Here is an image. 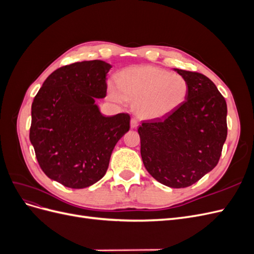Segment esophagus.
Listing matches in <instances>:
<instances>
[{
    "instance_id": "34e87169",
    "label": "esophagus",
    "mask_w": 254,
    "mask_h": 254,
    "mask_svg": "<svg viewBox=\"0 0 254 254\" xmlns=\"http://www.w3.org/2000/svg\"><path fill=\"white\" fill-rule=\"evenodd\" d=\"M130 126H131L132 129H135L137 126H139V122H137V120H135V119H132L131 121H130Z\"/></svg>"
}]
</instances>
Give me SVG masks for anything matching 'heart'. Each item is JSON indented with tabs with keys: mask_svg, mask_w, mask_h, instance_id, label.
Listing matches in <instances>:
<instances>
[{
	"mask_svg": "<svg viewBox=\"0 0 254 254\" xmlns=\"http://www.w3.org/2000/svg\"><path fill=\"white\" fill-rule=\"evenodd\" d=\"M118 84L109 86L110 97L115 102H131L135 113L149 120L174 112L186 101L189 92L183 76L153 65L126 68L120 74Z\"/></svg>",
	"mask_w": 254,
	"mask_h": 254,
	"instance_id": "1",
	"label": "heart"
}]
</instances>
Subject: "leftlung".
<instances>
[{"instance_id":"obj_1","label":"left lung","mask_w":254,"mask_h":254,"mask_svg":"<svg viewBox=\"0 0 254 254\" xmlns=\"http://www.w3.org/2000/svg\"><path fill=\"white\" fill-rule=\"evenodd\" d=\"M189 84L186 101L164 119L137 129L147 172L173 189L188 188L217 165L227 139V103L214 82L197 72L175 68Z\"/></svg>"}]
</instances>
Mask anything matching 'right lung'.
<instances>
[{
    "label": "right lung",
    "instance_id": "1",
    "mask_svg": "<svg viewBox=\"0 0 254 254\" xmlns=\"http://www.w3.org/2000/svg\"><path fill=\"white\" fill-rule=\"evenodd\" d=\"M103 60L61 66L45 79L32 104L29 140L41 170L71 189H84L105 176L115 144L130 128V115L106 117L96 98L107 94Z\"/></svg>",
    "mask_w": 254,
    "mask_h": 254
}]
</instances>
